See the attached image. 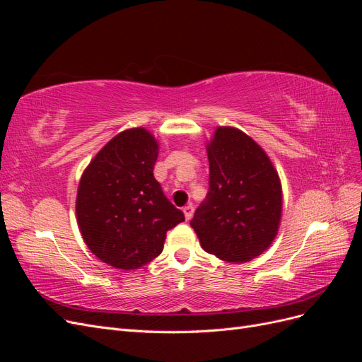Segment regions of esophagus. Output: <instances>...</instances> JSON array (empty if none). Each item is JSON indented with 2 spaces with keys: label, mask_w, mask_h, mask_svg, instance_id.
Wrapping results in <instances>:
<instances>
[{
  "label": "esophagus",
  "mask_w": 362,
  "mask_h": 362,
  "mask_svg": "<svg viewBox=\"0 0 362 362\" xmlns=\"http://www.w3.org/2000/svg\"><path fill=\"white\" fill-rule=\"evenodd\" d=\"M193 211H194V208H193L192 204L185 205V206L182 208V213H184V216H185V221H190V218L193 217Z\"/></svg>",
  "instance_id": "1"
}]
</instances>
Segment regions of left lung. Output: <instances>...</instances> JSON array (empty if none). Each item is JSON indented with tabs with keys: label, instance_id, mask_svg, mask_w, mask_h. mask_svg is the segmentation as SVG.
Returning <instances> with one entry per match:
<instances>
[{
	"label": "left lung",
	"instance_id": "left-lung-1",
	"mask_svg": "<svg viewBox=\"0 0 362 362\" xmlns=\"http://www.w3.org/2000/svg\"><path fill=\"white\" fill-rule=\"evenodd\" d=\"M210 190L192 218L202 249L228 262H249L275 240L282 216L278 170L257 141L217 127L206 141Z\"/></svg>",
	"mask_w": 362,
	"mask_h": 362
}]
</instances>
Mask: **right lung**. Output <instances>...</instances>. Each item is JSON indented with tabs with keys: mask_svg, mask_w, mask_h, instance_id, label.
I'll return each mask as SVG.
<instances>
[{
	"mask_svg": "<svg viewBox=\"0 0 362 362\" xmlns=\"http://www.w3.org/2000/svg\"><path fill=\"white\" fill-rule=\"evenodd\" d=\"M160 145L144 127L116 134L92 158L76 192V223L95 257L120 270L157 258L184 214L154 178Z\"/></svg>",
	"mask_w": 362,
	"mask_h": 362,
	"instance_id": "1",
	"label": "right lung"
}]
</instances>
